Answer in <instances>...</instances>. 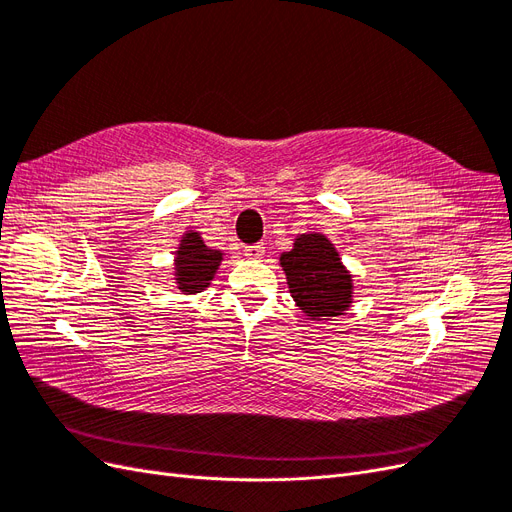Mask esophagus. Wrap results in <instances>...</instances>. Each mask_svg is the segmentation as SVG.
<instances>
[{
    "label": "esophagus",
    "instance_id": "obj_1",
    "mask_svg": "<svg viewBox=\"0 0 512 512\" xmlns=\"http://www.w3.org/2000/svg\"><path fill=\"white\" fill-rule=\"evenodd\" d=\"M245 256L250 258V260H260L262 256H265V245H262V243L247 245V247H245Z\"/></svg>",
    "mask_w": 512,
    "mask_h": 512
}]
</instances>
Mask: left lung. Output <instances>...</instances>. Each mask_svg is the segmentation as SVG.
I'll return each instance as SVG.
<instances>
[{
    "label": "left lung",
    "mask_w": 512,
    "mask_h": 512,
    "mask_svg": "<svg viewBox=\"0 0 512 512\" xmlns=\"http://www.w3.org/2000/svg\"><path fill=\"white\" fill-rule=\"evenodd\" d=\"M288 288L299 309L312 320L342 316L352 303V275L342 265L333 243L309 232L280 256Z\"/></svg>",
    "instance_id": "left-lung-1"
}]
</instances>
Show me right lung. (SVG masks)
I'll use <instances>...</instances> for the list:
<instances>
[{"instance_id": "1", "label": "right lung", "mask_w": 512, "mask_h": 512, "mask_svg": "<svg viewBox=\"0 0 512 512\" xmlns=\"http://www.w3.org/2000/svg\"><path fill=\"white\" fill-rule=\"evenodd\" d=\"M220 262V250H211V247H207L198 232H185L175 260V280L179 290L185 294L205 290L213 280L215 271H218Z\"/></svg>"}]
</instances>
